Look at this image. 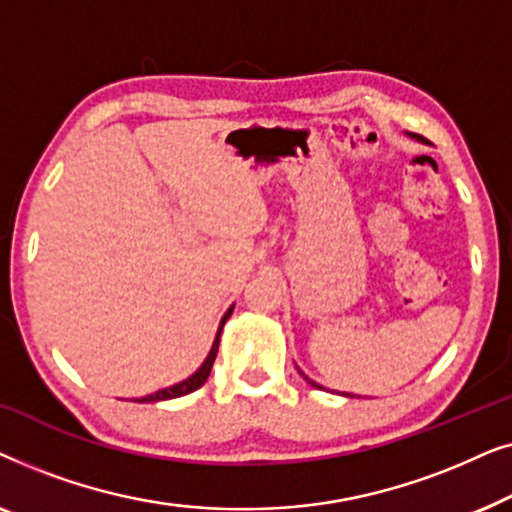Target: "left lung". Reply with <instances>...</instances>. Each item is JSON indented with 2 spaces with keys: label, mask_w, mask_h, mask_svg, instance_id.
<instances>
[{
  "label": "left lung",
  "mask_w": 512,
  "mask_h": 512,
  "mask_svg": "<svg viewBox=\"0 0 512 512\" xmlns=\"http://www.w3.org/2000/svg\"><path fill=\"white\" fill-rule=\"evenodd\" d=\"M419 139H422V137H419ZM422 142H424V139H422ZM303 377H305V375H303ZM305 380H307V377H305ZM307 382H310V384H314V387H317V389H321V387H319V384H317V382H312V380H307Z\"/></svg>",
  "instance_id": "left-lung-1"
}]
</instances>
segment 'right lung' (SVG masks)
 <instances>
[{"instance_id": "right-lung-1", "label": "right lung", "mask_w": 512, "mask_h": 512, "mask_svg": "<svg viewBox=\"0 0 512 512\" xmlns=\"http://www.w3.org/2000/svg\"><path fill=\"white\" fill-rule=\"evenodd\" d=\"M230 314H233V307H230V310L223 314V319H221V326H219V333H216V340H214V345H212V352H209V356L205 359V363H202V366L198 368V373H193L191 377H188V380H184V382H179V384H174V387H170V389H160V391H156V394H149V396H144V398H139V403H153V401H167V398H177V396H186V394H191V391H195V389H200L202 384L207 382V377H209V373H212V366H214V359H216V352H219V338H221V328H223V324H226V319L230 317Z\"/></svg>"}]
</instances>
